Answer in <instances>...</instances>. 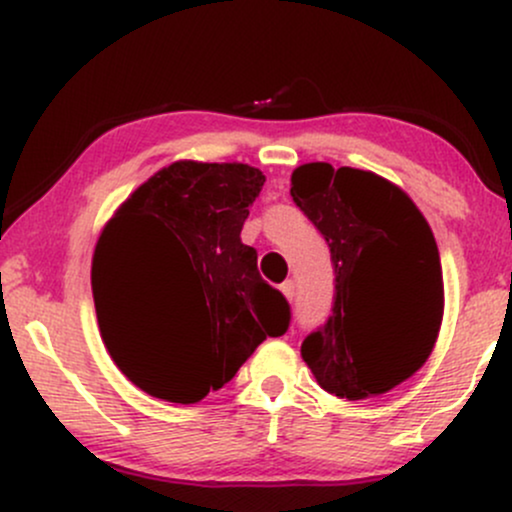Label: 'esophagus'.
Wrapping results in <instances>:
<instances>
[{
	"label": "esophagus",
	"instance_id": "1",
	"mask_svg": "<svg viewBox=\"0 0 512 512\" xmlns=\"http://www.w3.org/2000/svg\"><path fill=\"white\" fill-rule=\"evenodd\" d=\"M279 289H281V293H284L286 298H289V301H293V293H296V286H293V281H284V284H281Z\"/></svg>",
	"mask_w": 512,
	"mask_h": 512
}]
</instances>
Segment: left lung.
<instances>
[{"label":"left lung","mask_w":512,"mask_h":512,"mask_svg":"<svg viewBox=\"0 0 512 512\" xmlns=\"http://www.w3.org/2000/svg\"><path fill=\"white\" fill-rule=\"evenodd\" d=\"M291 197L325 236L337 276L332 315L305 337L303 361L330 395H385L424 366L443 322L431 226L402 187L370 170L303 163Z\"/></svg>","instance_id":"8db88e82"}]
</instances>
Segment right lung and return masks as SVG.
Returning a JSON list of instances; mask_svg holds the SVG:
<instances>
[{
    "instance_id": "add662e5",
    "label": "right lung",
    "mask_w": 512,
    "mask_h": 512,
    "mask_svg": "<svg viewBox=\"0 0 512 512\" xmlns=\"http://www.w3.org/2000/svg\"><path fill=\"white\" fill-rule=\"evenodd\" d=\"M262 185V170L248 163L175 161L103 226L91 264L98 327L115 366L146 395L195 404L264 339L289 330V303L240 240ZM146 285H163L191 308L170 335L138 322L133 301Z\"/></svg>"
}]
</instances>
